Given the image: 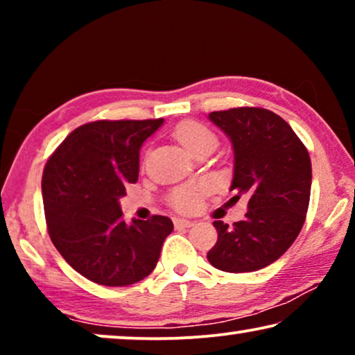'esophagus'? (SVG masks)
<instances>
[{"mask_svg": "<svg viewBox=\"0 0 355 355\" xmlns=\"http://www.w3.org/2000/svg\"><path fill=\"white\" fill-rule=\"evenodd\" d=\"M174 226H176V227H192L193 221L182 220V218H176V220H174Z\"/></svg>", "mask_w": 355, "mask_h": 355, "instance_id": "esophagus-1", "label": "esophagus"}]
</instances>
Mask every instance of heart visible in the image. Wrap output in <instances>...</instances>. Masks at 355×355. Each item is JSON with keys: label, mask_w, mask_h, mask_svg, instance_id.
<instances>
[{"label": "heart", "mask_w": 355, "mask_h": 355, "mask_svg": "<svg viewBox=\"0 0 355 355\" xmlns=\"http://www.w3.org/2000/svg\"><path fill=\"white\" fill-rule=\"evenodd\" d=\"M173 137L193 155L198 150L210 147V145L216 147V135L198 121H182V123H179L173 130ZM208 191H210L208 184L202 181L182 184V186L174 187L169 192L168 202L176 211L189 215V213H196L200 208L203 197L207 196Z\"/></svg>", "instance_id": "obj_1"}]
</instances>
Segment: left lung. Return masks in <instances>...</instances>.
Masks as SVG:
<instances>
[{"instance_id": "obj_1", "label": "left lung", "mask_w": 355, "mask_h": 355, "mask_svg": "<svg viewBox=\"0 0 355 355\" xmlns=\"http://www.w3.org/2000/svg\"><path fill=\"white\" fill-rule=\"evenodd\" d=\"M210 119L234 147V200L247 196L245 218L215 221L218 241L207 259L218 270L247 273L273 263L302 230L310 202L312 163L293 128L273 111L241 106Z\"/></svg>"}]
</instances>
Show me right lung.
Instances as JSON below:
<instances>
[{
    "instance_id": "1",
    "label": "right lung",
    "mask_w": 355,
    "mask_h": 355,
    "mask_svg": "<svg viewBox=\"0 0 355 355\" xmlns=\"http://www.w3.org/2000/svg\"><path fill=\"white\" fill-rule=\"evenodd\" d=\"M163 119L94 121L72 130L43 169L51 242L77 273L101 286H129L152 273L168 216L125 225L119 197L139 178V150Z\"/></svg>"
}]
</instances>
